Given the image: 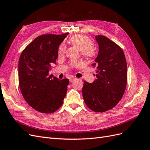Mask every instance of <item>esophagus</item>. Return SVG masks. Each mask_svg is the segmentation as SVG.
Instances as JSON below:
<instances>
[{
    "instance_id": "34e87169",
    "label": "esophagus",
    "mask_w": 150,
    "mask_h": 150,
    "mask_svg": "<svg viewBox=\"0 0 150 150\" xmlns=\"http://www.w3.org/2000/svg\"><path fill=\"white\" fill-rule=\"evenodd\" d=\"M75 79H76V78H74V77H71V78H69V81L71 83H72V81H74Z\"/></svg>"
}]
</instances>
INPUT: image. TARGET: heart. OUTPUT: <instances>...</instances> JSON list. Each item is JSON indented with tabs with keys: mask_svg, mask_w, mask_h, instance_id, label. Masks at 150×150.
I'll list each match as a JSON object with an SVG mask.
<instances>
[{
	"mask_svg": "<svg viewBox=\"0 0 150 150\" xmlns=\"http://www.w3.org/2000/svg\"><path fill=\"white\" fill-rule=\"evenodd\" d=\"M70 42L78 48L79 51H83V55L86 56H90L92 55L91 47L93 42L88 37L84 35H76L70 39ZM66 50V46L64 44H61L59 47L58 53L59 55H62L64 53Z\"/></svg>",
	"mask_w": 150,
	"mask_h": 150,
	"instance_id": "heart-1",
	"label": "heart"
}]
</instances>
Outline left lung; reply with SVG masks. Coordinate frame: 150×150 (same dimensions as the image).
<instances>
[{
  "instance_id": "8db88e82",
  "label": "left lung",
  "mask_w": 150,
  "mask_h": 150,
  "mask_svg": "<svg viewBox=\"0 0 150 150\" xmlns=\"http://www.w3.org/2000/svg\"><path fill=\"white\" fill-rule=\"evenodd\" d=\"M99 51L95 62L96 78L84 82V102L93 111L102 112L114 108L121 99L127 83V64L121 48L103 35L95 36Z\"/></svg>"
}]
</instances>
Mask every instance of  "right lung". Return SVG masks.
Instances as JSON below:
<instances>
[{"instance_id": "obj_1", "label": "right lung", "mask_w": 150, "mask_h": 150, "mask_svg": "<svg viewBox=\"0 0 150 150\" xmlns=\"http://www.w3.org/2000/svg\"><path fill=\"white\" fill-rule=\"evenodd\" d=\"M69 33L45 34L36 38L22 51L19 61V82L25 100L34 110L52 113L59 108L66 97L68 79L49 75L56 64L59 46Z\"/></svg>"}]
</instances>
